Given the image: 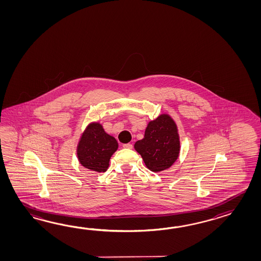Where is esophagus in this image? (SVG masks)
<instances>
[{
    "label": "esophagus",
    "instance_id": "esophagus-1",
    "mask_svg": "<svg viewBox=\"0 0 261 261\" xmlns=\"http://www.w3.org/2000/svg\"><path fill=\"white\" fill-rule=\"evenodd\" d=\"M123 148H127V149H132V148H133V144H123Z\"/></svg>",
    "mask_w": 261,
    "mask_h": 261
}]
</instances>
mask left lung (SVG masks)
Segmentation results:
<instances>
[{
    "instance_id": "1",
    "label": "left lung",
    "mask_w": 261,
    "mask_h": 261,
    "mask_svg": "<svg viewBox=\"0 0 261 261\" xmlns=\"http://www.w3.org/2000/svg\"><path fill=\"white\" fill-rule=\"evenodd\" d=\"M134 148L150 171L161 172L170 168L177 160L180 151L175 123L168 115H161L150 121L144 139L137 141Z\"/></svg>"
}]
</instances>
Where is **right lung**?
Here are the masks:
<instances>
[{"label":"right lung","instance_id":"1","mask_svg":"<svg viewBox=\"0 0 261 261\" xmlns=\"http://www.w3.org/2000/svg\"><path fill=\"white\" fill-rule=\"evenodd\" d=\"M118 147L117 140L107 134L99 123H91L84 132L77 146V156L85 168L106 172L112 155Z\"/></svg>","mask_w":261,"mask_h":261}]
</instances>
